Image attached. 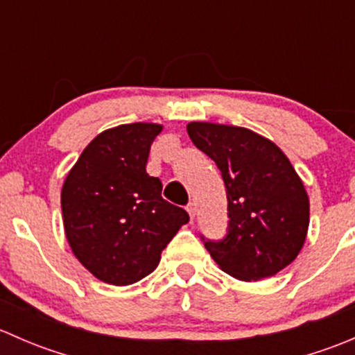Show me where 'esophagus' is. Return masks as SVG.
<instances>
[{
	"instance_id": "obj_1",
	"label": "esophagus",
	"mask_w": 355,
	"mask_h": 355,
	"mask_svg": "<svg viewBox=\"0 0 355 355\" xmlns=\"http://www.w3.org/2000/svg\"><path fill=\"white\" fill-rule=\"evenodd\" d=\"M187 211H189V214H191V218H192V220H194V218H196V213H198V206H196V202H194V200H192V202H189V206H187Z\"/></svg>"
}]
</instances>
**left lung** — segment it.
I'll list each match as a JSON object with an SVG mask.
<instances>
[{
	"label": "left lung",
	"mask_w": 355,
	"mask_h": 355,
	"mask_svg": "<svg viewBox=\"0 0 355 355\" xmlns=\"http://www.w3.org/2000/svg\"><path fill=\"white\" fill-rule=\"evenodd\" d=\"M196 148L220 168L227 187L228 234L204 241L230 277L256 282L287 268L306 242L309 198L288 157L270 139L244 127L191 121Z\"/></svg>",
	"instance_id": "obj_1"
}]
</instances>
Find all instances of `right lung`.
<instances>
[{"label": "right lung", "instance_id": "add662e5", "mask_svg": "<svg viewBox=\"0 0 355 355\" xmlns=\"http://www.w3.org/2000/svg\"><path fill=\"white\" fill-rule=\"evenodd\" d=\"M157 123L101 132L68 171L63 227L71 252L98 280L130 285L156 270L187 211L161 198L163 184L146 171Z\"/></svg>", "mask_w": 355, "mask_h": 355}]
</instances>
